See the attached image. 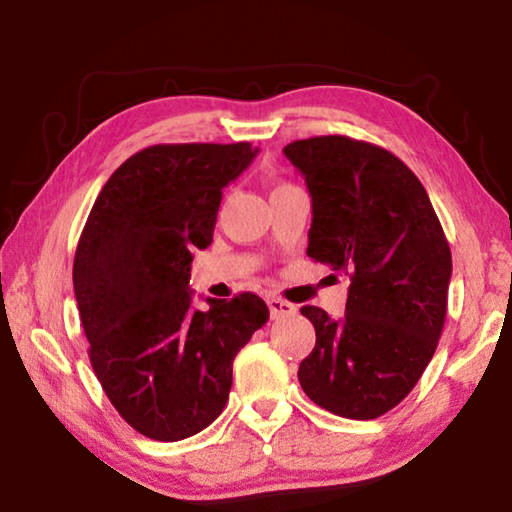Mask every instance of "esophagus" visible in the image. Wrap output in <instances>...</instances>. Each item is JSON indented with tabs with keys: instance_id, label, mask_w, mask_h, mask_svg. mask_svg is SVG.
<instances>
[{
	"instance_id": "obj_1",
	"label": "esophagus",
	"mask_w": 512,
	"mask_h": 512,
	"mask_svg": "<svg viewBox=\"0 0 512 512\" xmlns=\"http://www.w3.org/2000/svg\"><path fill=\"white\" fill-rule=\"evenodd\" d=\"M268 309H271V318L273 320H280V318H289V316H296V305H291V302L282 300V298H268Z\"/></svg>"
}]
</instances>
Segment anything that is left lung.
Listing matches in <instances>:
<instances>
[{
  "label": "left lung",
  "mask_w": 512,
  "mask_h": 512,
  "mask_svg": "<svg viewBox=\"0 0 512 512\" xmlns=\"http://www.w3.org/2000/svg\"><path fill=\"white\" fill-rule=\"evenodd\" d=\"M311 194L307 255L350 275L343 318L302 307L316 345L298 379L311 402L350 420L395 409L436 352L452 250L418 176L391 151L345 135L284 146Z\"/></svg>",
  "instance_id": "8db88e82"
}]
</instances>
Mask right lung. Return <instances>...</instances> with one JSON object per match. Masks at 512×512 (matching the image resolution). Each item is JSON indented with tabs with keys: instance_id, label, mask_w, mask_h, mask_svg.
<instances>
[{
	"instance_id": "add662e5",
	"label": "right lung",
	"mask_w": 512,
	"mask_h": 512,
	"mask_svg": "<svg viewBox=\"0 0 512 512\" xmlns=\"http://www.w3.org/2000/svg\"><path fill=\"white\" fill-rule=\"evenodd\" d=\"M257 149L155 144L112 173L74 255V293L90 363L117 413L142 436L173 443L228 404L232 361L268 320L255 293L192 309L196 248L212 244L223 187Z\"/></svg>"
}]
</instances>
